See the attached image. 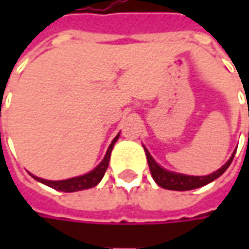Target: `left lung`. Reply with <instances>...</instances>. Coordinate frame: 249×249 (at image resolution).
Masks as SVG:
<instances>
[{"label":"left lung","instance_id":"left-lung-1","mask_svg":"<svg viewBox=\"0 0 249 249\" xmlns=\"http://www.w3.org/2000/svg\"><path fill=\"white\" fill-rule=\"evenodd\" d=\"M145 154H147V160H148V166L149 170H151V175H152V178L157 181L158 186H160L162 188H166V190L187 191V190H194V188H198V187L205 186L208 183L216 180L219 176H222L226 172V169L230 166L231 160L234 158L235 152L219 170H216L212 175H208V176H187V175L169 172V170H165V169L159 166L158 163L152 159V157L149 155L147 149H145Z\"/></svg>","mask_w":249,"mask_h":249}]
</instances>
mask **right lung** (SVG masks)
Masks as SVG:
<instances>
[{
	"label": "right lung",
	"instance_id": "add662e5",
	"mask_svg": "<svg viewBox=\"0 0 249 249\" xmlns=\"http://www.w3.org/2000/svg\"><path fill=\"white\" fill-rule=\"evenodd\" d=\"M119 139V134L113 139V141L110 142L109 148L107 151V155L105 158L102 159L98 166L95 167L92 172L84 175V176L79 177H73V178H68V180H59V181H51V180H44V178H40V177L32 176L38 180L40 183H43L45 186L53 187L58 191H65V193H73V191H80V190H87V188H91V187H95L101 181V178L104 177L107 169H108V165H109V158H110V152H112V148H113V144L116 142V140Z\"/></svg>",
	"mask_w": 249,
	"mask_h": 249
}]
</instances>
